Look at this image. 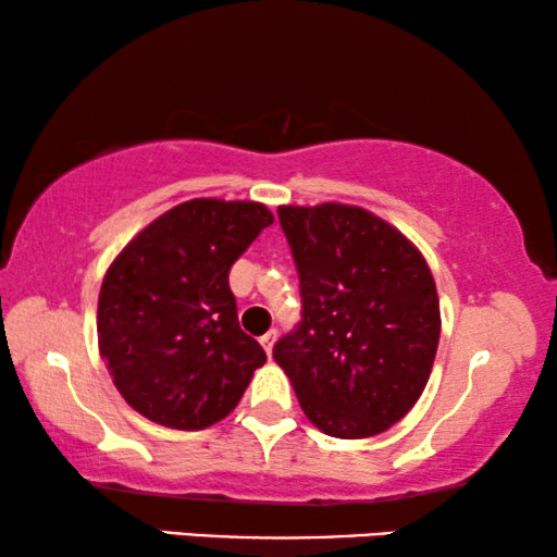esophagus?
<instances>
[{
    "instance_id": "34e87169",
    "label": "esophagus",
    "mask_w": 557,
    "mask_h": 557,
    "mask_svg": "<svg viewBox=\"0 0 557 557\" xmlns=\"http://www.w3.org/2000/svg\"><path fill=\"white\" fill-rule=\"evenodd\" d=\"M276 330H271V332H265L263 337H261V345H263V349H265V355H271V349H273V342H276Z\"/></svg>"
}]
</instances>
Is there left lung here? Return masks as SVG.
Segmentation results:
<instances>
[{"label": "left lung", "instance_id": "8db88e82", "mask_svg": "<svg viewBox=\"0 0 557 557\" xmlns=\"http://www.w3.org/2000/svg\"><path fill=\"white\" fill-rule=\"evenodd\" d=\"M301 292V322L273 345L299 406L334 438L398 423L429 383L441 311L413 243L362 208H278Z\"/></svg>", "mask_w": 557, "mask_h": 557}]
</instances>
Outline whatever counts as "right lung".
<instances>
[{
  "instance_id": "right-lung-1",
  "label": "right lung",
  "mask_w": 557,
  "mask_h": 557,
  "mask_svg": "<svg viewBox=\"0 0 557 557\" xmlns=\"http://www.w3.org/2000/svg\"><path fill=\"white\" fill-rule=\"evenodd\" d=\"M271 223L258 202L189 200L121 250L98 296V347L136 413L200 431L238 406L265 352L240 330L227 276Z\"/></svg>"
}]
</instances>
